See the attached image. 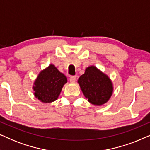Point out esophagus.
<instances>
[{"mask_svg": "<svg viewBox=\"0 0 150 150\" xmlns=\"http://www.w3.org/2000/svg\"><path fill=\"white\" fill-rule=\"evenodd\" d=\"M76 77L75 76H71L69 78V81H70L71 83H74L76 82Z\"/></svg>", "mask_w": 150, "mask_h": 150, "instance_id": "obj_1", "label": "esophagus"}]
</instances>
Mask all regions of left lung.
Returning <instances> with one entry per match:
<instances>
[{
	"label": "left lung",
	"mask_w": 150,
	"mask_h": 150,
	"mask_svg": "<svg viewBox=\"0 0 150 150\" xmlns=\"http://www.w3.org/2000/svg\"><path fill=\"white\" fill-rule=\"evenodd\" d=\"M81 91L88 102L95 106L107 102L113 92L110 78L94 65L87 67L78 80Z\"/></svg>",
	"instance_id": "left-lung-1"
}]
</instances>
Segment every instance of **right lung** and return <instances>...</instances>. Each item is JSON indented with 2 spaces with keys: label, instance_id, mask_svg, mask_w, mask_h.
I'll use <instances>...</instances> for the list:
<instances>
[{
  "label": "right lung",
  "instance_id": "add662e5",
  "mask_svg": "<svg viewBox=\"0 0 150 150\" xmlns=\"http://www.w3.org/2000/svg\"><path fill=\"white\" fill-rule=\"evenodd\" d=\"M67 78L53 64L43 69L35 80L33 89L35 97L43 103L55 101L60 95Z\"/></svg>",
  "mask_w": 150,
  "mask_h": 150
}]
</instances>
